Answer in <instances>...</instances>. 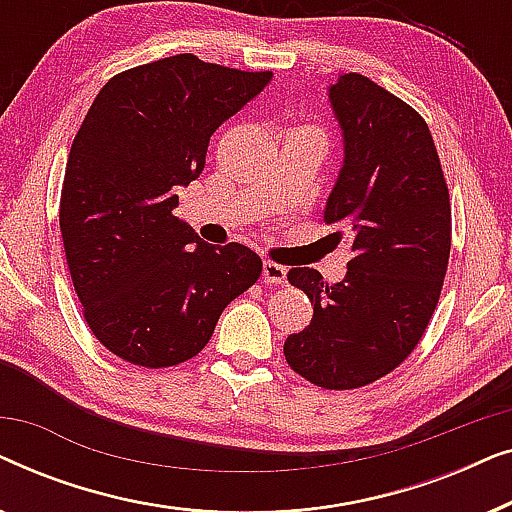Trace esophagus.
I'll return each instance as SVG.
<instances>
[{
    "mask_svg": "<svg viewBox=\"0 0 512 512\" xmlns=\"http://www.w3.org/2000/svg\"><path fill=\"white\" fill-rule=\"evenodd\" d=\"M263 279L268 284H284L286 282V268L279 263L265 261L263 263Z\"/></svg>",
    "mask_w": 512,
    "mask_h": 512,
    "instance_id": "34e87169",
    "label": "esophagus"
}]
</instances>
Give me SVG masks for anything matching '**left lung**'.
Returning a JSON list of instances; mask_svg holds the SVG:
<instances>
[{"mask_svg":"<svg viewBox=\"0 0 512 512\" xmlns=\"http://www.w3.org/2000/svg\"><path fill=\"white\" fill-rule=\"evenodd\" d=\"M345 163L324 221L349 235L338 284L312 268L289 282L314 303L310 326L284 342L286 363L324 389H356L408 359L436 310L452 247V209L429 125L368 76L328 88Z\"/></svg>","mask_w":512,"mask_h":512,"instance_id":"obj_1","label":"left lung"}]
</instances>
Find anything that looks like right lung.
<instances>
[{"label": "right lung", "instance_id": "obj_1", "mask_svg": "<svg viewBox=\"0 0 512 512\" xmlns=\"http://www.w3.org/2000/svg\"><path fill=\"white\" fill-rule=\"evenodd\" d=\"M270 79L181 53L116 74L83 118L60 233L83 317L118 359L144 368L193 359L230 300L261 277V256L202 242L172 209L177 188L205 170L209 137Z\"/></svg>", "mask_w": 512, "mask_h": 512}]
</instances>
